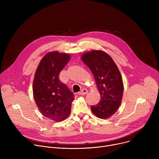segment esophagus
Returning <instances> with one entry per match:
<instances>
[{"label":"esophagus","instance_id":"esophagus-1","mask_svg":"<svg viewBox=\"0 0 159 159\" xmlns=\"http://www.w3.org/2000/svg\"><path fill=\"white\" fill-rule=\"evenodd\" d=\"M87 93H88V90L86 89H82L80 90V91L79 93V95L83 96V95H85V94H87Z\"/></svg>","mask_w":159,"mask_h":159}]
</instances>
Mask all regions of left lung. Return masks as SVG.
I'll return each instance as SVG.
<instances>
[{"instance_id":"1","label":"left lung","mask_w":159,"mask_h":159,"mask_svg":"<svg viewBox=\"0 0 159 159\" xmlns=\"http://www.w3.org/2000/svg\"><path fill=\"white\" fill-rule=\"evenodd\" d=\"M81 59L92 72L101 95L100 101L91 106V111L99 118H109L118 110L123 98V83L118 68L108 54L101 50L85 53Z\"/></svg>"}]
</instances>
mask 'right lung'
I'll use <instances>...</instances> for the list:
<instances>
[{
	"mask_svg": "<svg viewBox=\"0 0 159 159\" xmlns=\"http://www.w3.org/2000/svg\"><path fill=\"white\" fill-rule=\"evenodd\" d=\"M69 54L52 52L45 55L36 69L33 84V96L41 114L60 122L69 116L74 94L59 79L69 62Z\"/></svg>",
	"mask_w": 159,
	"mask_h": 159,
	"instance_id": "obj_1",
	"label": "right lung"
}]
</instances>
